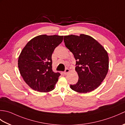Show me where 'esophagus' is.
I'll use <instances>...</instances> for the list:
<instances>
[{
  "instance_id": "1",
  "label": "esophagus",
  "mask_w": 125,
  "mask_h": 125,
  "mask_svg": "<svg viewBox=\"0 0 125 125\" xmlns=\"http://www.w3.org/2000/svg\"><path fill=\"white\" fill-rule=\"evenodd\" d=\"M69 71H70V70L69 69H66L65 70V71H64V75H67V74L69 73Z\"/></svg>"
}]
</instances>
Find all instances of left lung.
<instances>
[{"label":"left lung","instance_id":"1","mask_svg":"<svg viewBox=\"0 0 125 125\" xmlns=\"http://www.w3.org/2000/svg\"><path fill=\"white\" fill-rule=\"evenodd\" d=\"M65 47L76 60L75 70L77 83L70 88L79 93H87L97 89L105 79L108 70V56L102 45L89 35L64 36Z\"/></svg>","mask_w":125,"mask_h":125}]
</instances>
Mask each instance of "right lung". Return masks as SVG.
Wrapping results in <instances>:
<instances>
[{
    "mask_svg": "<svg viewBox=\"0 0 125 125\" xmlns=\"http://www.w3.org/2000/svg\"><path fill=\"white\" fill-rule=\"evenodd\" d=\"M63 36H37L29 41L18 58V68L23 80L31 88L41 92L55 89L61 75L52 70V55L63 41Z\"/></svg>",
    "mask_w": 125,
    "mask_h": 125,
    "instance_id": "obj_1",
    "label": "right lung"
}]
</instances>
